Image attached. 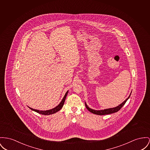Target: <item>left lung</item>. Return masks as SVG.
I'll return each instance as SVG.
<instances>
[{"label":"left lung","instance_id":"8db88e82","mask_svg":"<svg viewBox=\"0 0 150 150\" xmlns=\"http://www.w3.org/2000/svg\"><path fill=\"white\" fill-rule=\"evenodd\" d=\"M130 95H131V94H130ZM130 95L129 96V97L126 100H125L124 102H123L119 106H118L117 107H115V108H110V109H105V110H93V109H90V108L87 106V105H86V103H85V106H86V109L89 110L90 112H91V113L94 114L100 115L110 114L114 113V112H116L118 111L123 107V106L125 104V103L126 102V101L127 100L130 98Z\"/></svg>","mask_w":150,"mask_h":150}]
</instances>
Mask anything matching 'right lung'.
I'll list each match as a JSON object with an SVG mask.
<instances>
[{"mask_svg": "<svg viewBox=\"0 0 150 150\" xmlns=\"http://www.w3.org/2000/svg\"><path fill=\"white\" fill-rule=\"evenodd\" d=\"M68 91L65 93V96H64L63 99L61 101L60 104H59L58 106H57L56 108H53V109H52L45 110V111H41V110H40H40H35V109H32V108H30V107H29V108H30V109H31V110H33V111H35L38 112V113H39L40 114H42V115H50V114H54V113H55V112H57V111H59V110H61V109L62 108V106H63V105H64V102H65V98H66V97H67V94H68Z\"/></svg>", "mask_w": 150, "mask_h": 150, "instance_id": "right-lung-1", "label": "right lung"}]
</instances>
